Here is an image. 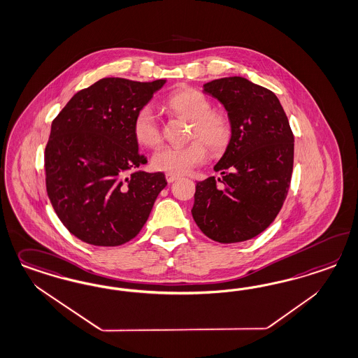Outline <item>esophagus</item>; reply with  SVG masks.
<instances>
[{
  "label": "esophagus",
  "mask_w": 358,
  "mask_h": 358,
  "mask_svg": "<svg viewBox=\"0 0 358 358\" xmlns=\"http://www.w3.org/2000/svg\"><path fill=\"white\" fill-rule=\"evenodd\" d=\"M178 178H179V175H175V173H166V180H167L169 183H173V182H175Z\"/></svg>",
  "instance_id": "1"
}]
</instances>
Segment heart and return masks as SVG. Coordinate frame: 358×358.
Returning a JSON list of instances; mask_svg holds the SVG:
<instances>
[{"instance_id":"1","label":"heart","mask_w":358,"mask_h":358,"mask_svg":"<svg viewBox=\"0 0 358 358\" xmlns=\"http://www.w3.org/2000/svg\"><path fill=\"white\" fill-rule=\"evenodd\" d=\"M175 115L191 121L189 139H195L182 148L164 146L155 151L151 164L155 170L170 173H189L207 159L208 148L221 151L231 139V122L228 117L212 110V104L204 93L195 88H183L173 92L166 101ZM134 138L143 148H155L161 143L162 133L158 117L150 105H145L136 113L133 121Z\"/></svg>"}]
</instances>
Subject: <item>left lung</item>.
<instances>
[{
    "mask_svg": "<svg viewBox=\"0 0 358 358\" xmlns=\"http://www.w3.org/2000/svg\"><path fill=\"white\" fill-rule=\"evenodd\" d=\"M203 92L224 105L231 134L213 167L221 179L196 183L192 217L210 240L243 243L265 231L283 206L294 166V134L277 96L245 78L209 81Z\"/></svg>",
    "mask_w": 358,
    "mask_h": 358,
    "instance_id": "left-lung-1",
    "label": "left lung"
}]
</instances>
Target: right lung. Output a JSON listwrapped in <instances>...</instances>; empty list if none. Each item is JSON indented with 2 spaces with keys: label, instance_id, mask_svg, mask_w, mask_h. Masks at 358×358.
Returning a JSON list of instances; mask_svg holds the SVG:
<instances>
[{
  "label": "right lung",
  "instance_id": "obj_1",
  "mask_svg": "<svg viewBox=\"0 0 358 358\" xmlns=\"http://www.w3.org/2000/svg\"><path fill=\"white\" fill-rule=\"evenodd\" d=\"M166 80L105 78L81 90L51 124L45 150L47 195L75 237L96 246L134 238L167 185L146 163L133 134L136 113Z\"/></svg>",
  "mask_w": 358,
  "mask_h": 358
}]
</instances>
